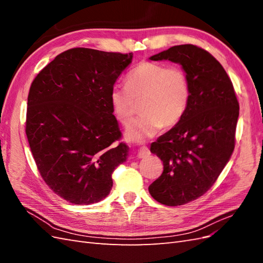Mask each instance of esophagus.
<instances>
[{"instance_id": "obj_1", "label": "esophagus", "mask_w": 263, "mask_h": 263, "mask_svg": "<svg viewBox=\"0 0 263 263\" xmlns=\"http://www.w3.org/2000/svg\"><path fill=\"white\" fill-rule=\"evenodd\" d=\"M149 155H150V150L146 146H143L138 150V157L139 158H146V157H148Z\"/></svg>"}]
</instances>
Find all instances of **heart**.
<instances>
[{"mask_svg":"<svg viewBox=\"0 0 263 263\" xmlns=\"http://www.w3.org/2000/svg\"><path fill=\"white\" fill-rule=\"evenodd\" d=\"M126 86L116 85L109 92L111 110L123 125L132 121L137 103L141 102L142 115L125 130L126 141L149 140L163 126L177 125L186 113L191 86L186 72L181 68L144 61L128 73Z\"/></svg>","mask_w":263,"mask_h":263,"instance_id":"obj_1","label":"heart"}]
</instances>
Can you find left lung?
<instances>
[{
    "mask_svg": "<svg viewBox=\"0 0 263 263\" xmlns=\"http://www.w3.org/2000/svg\"><path fill=\"white\" fill-rule=\"evenodd\" d=\"M150 60L181 64L191 86L185 115L150 146L164 171L149 193L161 204L182 205L208 191L230 160L239 105L224 68L201 47L173 46Z\"/></svg>",
    "mask_w": 263,
    "mask_h": 263,
    "instance_id": "left-lung-1",
    "label": "left lung"
}]
</instances>
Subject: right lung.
<instances>
[{"label": "right lung", "mask_w": 263, "mask_h": 263, "mask_svg": "<svg viewBox=\"0 0 263 263\" xmlns=\"http://www.w3.org/2000/svg\"><path fill=\"white\" fill-rule=\"evenodd\" d=\"M133 54L77 47L59 54L33 79L26 135L37 168L54 193L74 204L109 194L111 173L124 163L109 92Z\"/></svg>", "instance_id": "right-lung-1"}]
</instances>
